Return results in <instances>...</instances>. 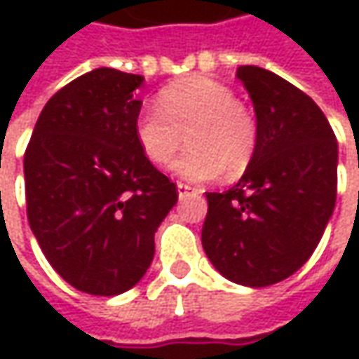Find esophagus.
I'll use <instances>...</instances> for the list:
<instances>
[{
  "label": "esophagus",
  "mask_w": 359,
  "mask_h": 359,
  "mask_svg": "<svg viewBox=\"0 0 359 359\" xmlns=\"http://www.w3.org/2000/svg\"><path fill=\"white\" fill-rule=\"evenodd\" d=\"M194 191H196V189L191 186H187V184H182V182L177 184V196H180V200H184V198H187V196L194 194Z\"/></svg>",
  "instance_id": "obj_1"
}]
</instances>
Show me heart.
<instances>
[{
	"label": "heart",
	"instance_id": "heart-1",
	"mask_svg": "<svg viewBox=\"0 0 359 359\" xmlns=\"http://www.w3.org/2000/svg\"><path fill=\"white\" fill-rule=\"evenodd\" d=\"M135 137L145 158L158 168H168L189 142L191 147L177 159L175 172L208 182L226 170L231 177L248 170L257 147V123L228 86L189 76L159 91L158 107L140 111Z\"/></svg>",
	"mask_w": 359,
	"mask_h": 359
}]
</instances>
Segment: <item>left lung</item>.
<instances>
[{
	"label": "left lung",
	"mask_w": 359,
	"mask_h": 359,
	"mask_svg": "<svg viewBox=\"0 0 359 359\" xmlns=\"http://www.w3.org/2000/svg\"><path fill=\"white\" fill-rule=\"evenodd\" d=\"M257 147L240 182L205 194L203 252L229 282L266 287L302 268L324 236L338 189V142L324 111L264 67L240 65Z\"/></svg>",
	"instance_id": "8db88e82"
}]
</instances>
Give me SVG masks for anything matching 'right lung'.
<instances>
[{
  "instance_id": "1",
  "label": "right lung",
  "mask_w": 359,
  "mask_h": 359,
  "mask_svg": "<svg viewBox=\"0 0 359 359\" xmlns=\"http://www.w3.org/2000/svg\"><path fill=\"white\" fill-rule=\"evenodd\" d=\"M144 77L97 67L41 109L23 156L27 219L51 268L91 296L131 290L177 187L135 137Z\"/></svg>"
}]
</instances>
